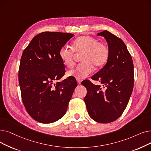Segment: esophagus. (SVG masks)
<instances>
[{"label": "esophagus", "instance_id": "obj_1", "mask_svg": "<svg viewBox=\"0 0 151 151\" xmlns=\"http://www.w3.org/2000/svg\"><path fill=\"white\" fill-rule=\"evenodd\" d=\"M77 83L78 84H81V80H79V79H77Z\"/></svg>", "mask_w": 151, "mask_h": 151}]
</instances>
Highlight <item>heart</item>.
Here are the masks:
<instances>
[{"label":"heart","instance_id":"1","mask_svg":"<svg viewBox=\"0 0 151 151\" xmlns=\"http://www.w3.org/2000/svg\"><path fill=\"white\" fill-rule=\"evenodd\" d=\"M75 52L82 53L81 61L83 62L75 68L68 70L67 75L82 80L86 78L93 72L94 66L99 68L106 63L109 58V51L108 47L97 39L84 35L76 39L72 43L71 47H62L58 55L62 63L67 67L73 65Z\"/></svg>","mask_w":151,"mask_h":151}]
</instances>
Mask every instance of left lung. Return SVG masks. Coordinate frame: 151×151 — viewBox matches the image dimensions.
<instances>
[{
  "instance_id": "1",
  "label": "left lung",
  "mask_w": 151,
  "mask_h": 151,
  "mask_svg": "<svg viewBox=\"0 0 151 151\" xmlns=\"http://www.w3.org/2000/svg\"><path fill=\"white\" fill-rule=\"evenodd\" d=\"M97 35L106 39L109 56L105 66L91 79L99 81L105 89L89 80L81 84L87 89L84 100L89 116L98 123H108L119 119L127 106L133 89L134 67L132 56L120 38L107 30Z\"/></svg>"
}]
</instances>
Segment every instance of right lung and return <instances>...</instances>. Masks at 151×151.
I'll use <instances>...</instances> for the list:
<instances>
[{"label": "right lung", "mask_w": 151, "mask_h": 151, "mask_svg": "<svg viewBox=\"0 0 151 151\" xmlns=\"http://www.w3.org/2000/svg\"><path fill=\"white\" fill-rule=\"evenodd\" d=\"M73 36L42 32L23 50L18 71L22 98L27 112L38 122L51 123L62 118L77 86L74 77L55 83L65 72L58 52Z\"/></svg>", "instance_id": "right-lung-1"}]
</instances>
